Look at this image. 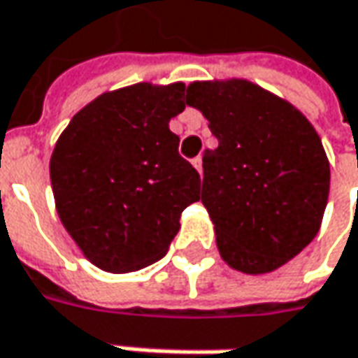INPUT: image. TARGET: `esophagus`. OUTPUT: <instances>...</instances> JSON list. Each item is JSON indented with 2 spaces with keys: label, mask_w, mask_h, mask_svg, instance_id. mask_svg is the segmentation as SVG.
<instances>
[{
  "label": "esophagus",
  "mask_w": 358,
  "mask_h": 358,
  "mask_svg": "<svg viewBox=\"0 0 358 358\" xmlns=\"http://www.w3.org/2000/svg\"><path fill=\"white\" fill-rule=\"evenodd\" d=\"M192 164H194V168L202 174V156H196V158L192 160Z\"/></svg>",
  "instance_id": "esophagus-1"
}]
</instances>
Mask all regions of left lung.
Wrapping results in <instances>:
<instances>
[{
	"instance_id": "left-lung-1",
	"label": "left lung",
	"mask_w": 358,
	"mask_h": 358,
	"mask_svg": "<svg viewBox=\"0 0 358 358\" xmlns=\"http://www.w3.org/2000/svg\"><path fill=\"white\" fill-rule=\"evenodd\" d=\"M186 105L217 138L202 162L217 252L241 273L275 271L323 222L331 168L317 130L289 101L248 79L194 80Z\"/></svg>"
}]
</instances>
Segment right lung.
I'll return each instance as SVG.
<instances>
[{"label":"right lung","instance_id":"obj_1","mask_svg":"<svg viewBox=\"0 0 358 358\" xmlns=\"http://www.w3.org/2000/svg\"><path fill=\"white\" fill-rule=\"evenodd\" d=\"M184 83H136L93 99L57 138L49 176L61 224L108 273L155 264L200 200V174L178 155L168 122L184 110Z\"/></svg>","mask_w":358,"mask_h":358}]
</instances>
